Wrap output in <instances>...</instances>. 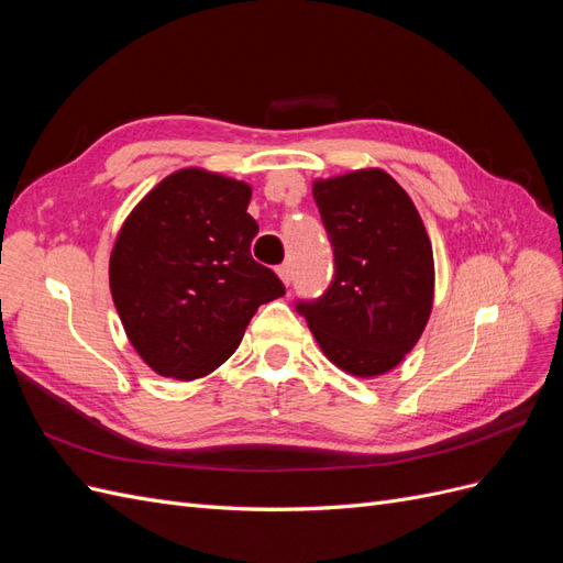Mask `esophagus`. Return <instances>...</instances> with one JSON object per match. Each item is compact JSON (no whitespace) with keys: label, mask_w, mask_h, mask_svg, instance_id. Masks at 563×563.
<instances>
[{"label":"esophagus","mask_w":563,"mask_h":563,"mask_svg":"<svg viewBox=\"0 0 563 563\" xmlns=\"http://www.w3.org/2000/svg\"><path fill=\"white\" fill-rule=\"evenodd\" d=\"M277 275H279V279L288 286L291 284V265H279L277 267Z\"/></svg>","instance_id":"1"}]
</instances>
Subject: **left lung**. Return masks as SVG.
<instances>
[{"instance_id": "1", "label": "left lung", "mask_w": 563, "mask_h": 563, "mask_svg": "<svg viewBox=\"0 0 563 563\" xmlns=\"http://www.w3.org/2000/svg\"><path fill=\"white\" fill-rule=\"evenodd\" d=\"M312 195L335 275L298 312L321 352L356 378L385 376L416 347L434 305L430 234L404 187L383 168L317 178Z\"/></svg>"}]
</instances>
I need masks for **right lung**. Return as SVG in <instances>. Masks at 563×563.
<instances>
[{"instance_id":"1","label":"right lung","mask_w":563,"mask_h":563,"mask_svg":"<svg viewBox=\"0 0 563 563\" xmlns=\"http://www.w3.org/2000/svg\"><path fill=\"white\" fill-rule=\"evenodd\" d=\"M251 185L180 168L135 203L110 253V291L129 343L164 378L209 376L240 347L263 302L284 296L251 258Z\"/></svg>"}]
</instances>
